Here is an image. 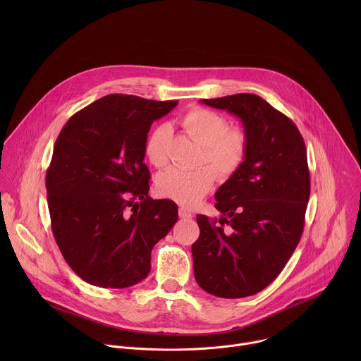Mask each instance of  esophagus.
<instances>
[{
    "label": "esophagus",
    "instance_id": "obj_1",
    "mask_svg": "<svg viewBox=\"0 0 361 361\" xmlns=\"http://www.w3.org/2000/svg\"><path fill=\"white\" fill-rule=\"evenodd\" d=\"M178 216H180V219H191L192 217V213L191 212H188L187 209H180L178 210Z\"/></svg>",
    "mask_w": 361,
    "mask_h": 361
}]
</instances>
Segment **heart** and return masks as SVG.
<instances>
[{"label": "heart", "mask_w": 361, "mask_h": 361, "mask_svg": "<svg viewBox=\"0 0 361 361\" xmlns=\"http://www.w3.org/2000/svg\"><path fill=\"white\" fill-rule=\"evenodd\" d=\"M181 126L202 145L200 166L192 170L171 167L156 178L157 192L185 207L195 205L216 181L231 178L244 164L248 151V135L241 127H228L227 118L216 111L195 107L181 118ZM171 130L167 124L154 128L145 141V156L154 167H164L169 161Z\"/></svg>", "instance_id": "obj_1"}]
</instances>
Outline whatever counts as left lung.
Returning <instances> with one entry per match:
<instances>
[{"label":"left lung","mask_w":361,"mask_h":361,"mask_svg":"<svg viewBox=\"0 0 361 361\" xmlns=\"http://www.w3.org/2000/svg\"><path fill=\"white\" fill-rule=\"evenodd\" d=\"M201 102L241 120L248 151L241 169L216 192L221 217L197 216L194 277L213 295L248 297L276 280L301 238L310 197L307 149L295 124L259 95Z\"/></svg>","instance_id":"8db88e82"}]
</instances>
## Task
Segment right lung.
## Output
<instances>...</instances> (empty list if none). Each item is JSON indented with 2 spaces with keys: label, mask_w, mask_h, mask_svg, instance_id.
Segmentation results:
<instances>
[{
  "label": "right lung",
  "mask_w": 361,
  "mask_h": 361,
  "mask_svg": "<svg viewBox=\"0 0 361 361\" xmlns=\"http://www.w3.org/2000/svg\"><path fill=\"white\" fill-rule=\"evenodd\" d=\"M178 101L110 94L61 130L47 170L51 228L71 270L102 288H127L151 269V250L178 220L171 200L148 197L145 141Z\"/></svg>",
  "instance_id": "1"
}]
</instances>
